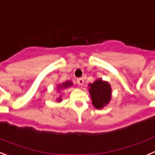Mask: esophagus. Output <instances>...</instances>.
Instances as JSON below:
<instances>
[{
	"label": "esophagus",
	"mask_w": 155,
	"mask_h": 155,
	"mask_svg": "<svg viewBox=\"0 0 155 155\" xmlns=\"http://www.w3.org/2000/svg\"><path fill=\"white\" fill-rule=\"evenodd\" d=\"M76 81H77L78 85H79V86H83V83H84V80H83V78H79Z\"/></svg>",
	"instance_id": "1"
}]
</instances>
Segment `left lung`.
<instances>
[{
	"instance_id": "8db88e82",
	"label": "left lung",
	"mask_w": 155,
	"mask_h": 155,
	"mask_svg": "<svg viewBox=\"0 0 155 155\" xmlns=\"http://www.w3.org/2000/svg\"><path fill=\"white\" fill-rule=\"evenodd\" d=\"M89 93L91 97L92 104L97 110H101L110 102L112 89L107 81L97 79L93 83H90Z\"/></svg>"
}]
</instances>
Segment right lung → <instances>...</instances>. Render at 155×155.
<instances>
[{
    "instance_id": "obj_1",
    "label": "right lung",
    "mask_w": 155,
    "mask_h": 155,
    "mask_svg": "<svg viewBox=\"0 0 155 155\" xmlns=\"http://www.w3.org/2000/svg\"><path fill=\"white\" fill-rule=\"evenodd\" d=\"M72 85H73L72 82H71V81L69 80L66 81V82H65V83H58L56 86L57 91H58V93H61L62 90H65V89H68L69 87H71V86H72ZM62 100V98L61 95L59 96V97L56 98V101L58 102V103H60Z\"/></svg>"
}]
</instances>
